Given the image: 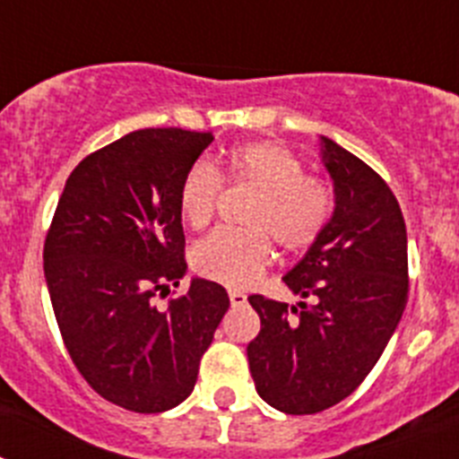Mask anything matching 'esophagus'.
Segmentation results:
<instances>
[{"label":"esophagus","instance_id":"1","mask_svg":"<svg viewBox=\"0 0 459 459\" xmlns=\"http://www.w3.org/2000/svg\"><path fill=\"white\" fill-rule=\"evenodd\" d=\"M246 301H248V296L243 294V291H238V290H230V303H232L234 307L246 306Z\"/></svg>","mask_w":459,"mask_h":459}]
</instances>
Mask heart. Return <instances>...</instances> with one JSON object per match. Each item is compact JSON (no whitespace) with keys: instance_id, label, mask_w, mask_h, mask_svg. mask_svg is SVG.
Masks as SVG:
<instances>
[{"instance_id":"heart-1","label":"heart","mask_w":459,"mask_h":459,"mask_svg":"<svg viewBox=\"0 0 459 459\" xmlns=\"http://www.w3.org/2000/svg\"><path fill=\"white\" fill-rule=\"evenodd\" d=\"M221 177L250 186L248 230H216L193 248V269L227 287H246L264 273L273 257V238L285 253H301L322 237L333 216V190L303 169L301 158L278 142H248L230 149L211 168L190 165L179 184V216L193 230L211 222L221 195Z\"/></svg>"}]
</instances>
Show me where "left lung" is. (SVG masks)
Instances as JSON below:
<instances>
[{
	"instance_id": "obj_1",
	"label": "left lung",
	"mask_w": 459,
	"mask_h": 459,
	"mask_svg": "<svg viewBox=\"0 0 459 459\" xmlns=\"http://www.w3.org/2000/svg\"><path fill=\"white\" fill-rule=\"evenodd\" d=\"M333 179V216L322 237L285 275L301 299L287 303L253 294L262 319L248 344L259 397L278 411L333 407L370 375L407 306V227L395 195L360 158L319 137Z\"/></svg>"
}]
</instances>
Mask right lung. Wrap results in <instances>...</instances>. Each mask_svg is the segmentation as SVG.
Here are the masks:
<instances>
[{"label": "right lung", "mask_w": 459, "mask_h": 459, "mask_svg": "<svg viewBox=\"0 0 459 459\" xmlns=\"http://www.w3.org/2000/svg\"><path fill=\"white\" fill-rule=\"evenodd\" d=\"M211 133L142 128L89 153L66 179L43 248L64 344L108 403L158 413L193 393L200 359L230 307L225 287L186 275L179 184Z\"/></svg>", "instance_id": "right-lung-1"}]
</instances>
